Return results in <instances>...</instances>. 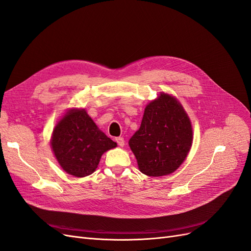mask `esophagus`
I'll list each match as a JSON object with an SVG mask.
<instances>
[{"label": "esophagus", "mask_w": 251, "mask_h": 251, "mask_svg": "<svg viewBox=\"0 0 251 251\" xmlns=\"http://www.w3.org/2000/svg\"><path fill=\"white\" fill-rule=\"evenodd\" d=\"M116 142L119 147H124L125 146V139L123 137H117L116 139Z\"/></svg>", "instance_id": "esophagus-1"}]
</instances>
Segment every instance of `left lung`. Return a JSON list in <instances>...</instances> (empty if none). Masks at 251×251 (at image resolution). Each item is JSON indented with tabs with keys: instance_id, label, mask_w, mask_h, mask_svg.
<instances>
[{
	"instance_id": "obj_1",
	"label": "left lung",
	"mask_w": 251,
	"mask_h": 251,
	"mask_svg": "<svg viewBox=\"0 0 251 251\" xmlns=\"http://www.w3.org/2000/svg\"><path fill=\"white\" fill-rule=\"evenodd\" d=\"M193 142L192 125L176 98L162 93L144 110L139 130L128 141L139 170L151 177L172 174Z\"/></svg>"
}]
</instances>
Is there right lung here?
I'll list each match as a JSON object with an SVG mask.
<instances>
[{"instance_id":"obj_1","label":"right lung","mask_w":251,"mask_h":251,"mask_svg":"<svg viewBox=\"0 0 251 251\" xmlns=\"http://www.w3.org/2000/svg\"><path fill=\"white\" fill-rule=\"evenodd\" d=\"M117 143L102 133L85 110H71L56 125L51 147L63 170L75 177L92 174L101 155Z\"/></svg>"}]
</instances>
